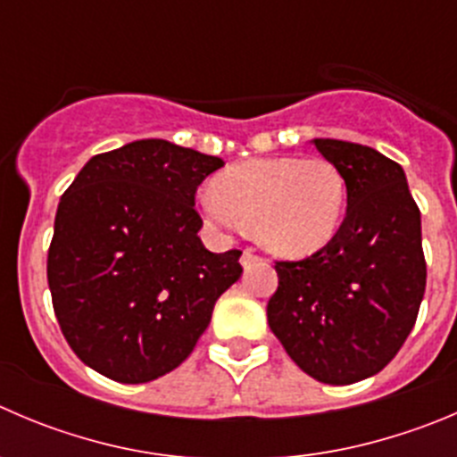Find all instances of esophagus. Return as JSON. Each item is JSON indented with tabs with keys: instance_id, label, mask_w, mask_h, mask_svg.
<instances>
[{
	"instance_id": "obj_1",
	"label": "esophagus",
	"mask_w": 457,
	"mask_h": 457,
	"mask_svg": "<svg viewBox=\"0 0 457 457\" xmlns=\"http://www.w3.org/2000/svg\"><path fill=\"white\" fill-rule=\"evenodd\" d=\"M240 262H242V267H245V269H251V267H253V264H258V262H260V258H258V255L253 253V251L246 249L245 253H242Z\"/></svg>"
}]
</instances>
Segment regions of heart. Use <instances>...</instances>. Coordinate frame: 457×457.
<instances>
[{
    "instance_id": "1",
    "label": "heart",
    "mask_w": 457,
    "mask_h": 457,
    "mask_svg": "<svg viewBox=\"0 0 457 457\" xmlns=\"http://www.w3.org/2000/svg\"><path fill=\"white\" fill-rule=\"evenodd\" d=\"M347 188L328 159L276 156L231 166L199 197L212 231L253 228L280 258H307L334 240L345 215Z\"/></svg>"
}]
</instances>
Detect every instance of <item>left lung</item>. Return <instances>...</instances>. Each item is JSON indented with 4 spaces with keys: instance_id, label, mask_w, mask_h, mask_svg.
Instances as JSON below:
<instances>
[{
    "instance_id": "left-lung-1",
    "label": "left lung",
    "mask_w": 457,
    "mask_h": 457,
    "mask_svg": "<svg viewBox=\"0 0 457 457\" xmlns=\"http://www.w3.org/2000/svg\"><path fill=\"white\" fill-rule=\"evenodd\" d=\"M312 145L345 179V220L319 253L276 264L267 320L303 372L345 386L384 370L415 325L427 287L421 217L393 159L337 138Z\"/></svg>"
}]
</instances>
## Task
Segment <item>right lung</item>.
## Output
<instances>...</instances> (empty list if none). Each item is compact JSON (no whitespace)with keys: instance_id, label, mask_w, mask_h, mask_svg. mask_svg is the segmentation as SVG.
<instances>
[{"instance_id":"1","label":"right lung","mask_w":457,"mask_h":457,"mask_svg":"<svg viewBox=\"0 0 457 457\" xmlns=\"http://www.w3.org/2000/svg\"><path fill=\"white\" fill-rule=\"evenodd\" d=\"M224 166L163 138L87 161L55 212L46 278L60 329L85 366L120 384L175 370L240 280L242 251L199 240L195 190Z\"/></svg>"}]
</instances>
